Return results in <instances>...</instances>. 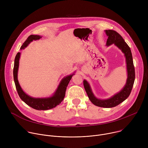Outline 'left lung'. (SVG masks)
<instances>
[{"mask_svg": "<svg viewBox=\"0 0 148 148\" xmlns=\"http://www.w3.org/2000/svg\"><path fill=\"white\" fill-rule=\"evenodd\" d=\"M108 36L107 45L109 46L114 43L125 54L126 61V67L128 71V78L126 85L118 93L108 99H99L95 98L92 94L90 87L87 81L84 80V88L91 102L96 106L103 108H112L116 107L127 98L131 94L135 78V67L134 66L133 58L130 47L126 44L122 36L116 31L112 30H105Z\"/></svg>", "mask_w": 148, "mask_h": 148, "instance_id": "8db88e82", "label": "left lung"}]
</instances>
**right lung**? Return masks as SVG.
I'll return each instance as SVG.
<instances>
[{"instance_id": "add662e5", "label": "right lung", "mask_w": 148, "mask_h": 148, "mask_svg": "<svg viewBox=\"0 0 148 148\" xmlns=\"http://www.w3.org/2000/svg\"><path fill=\"white\" fill-rule=\"evenodd\" d=\"M41 38L40 36L37 35H30L29 36L23 45L21 46L20 49H23L27 46V45L33 40H37ZM20 53H17L15 58L13 68V78L15 83L17 93L20 97L27 105L30 107L37 110H47L56 107L57 105H59L61 102L64 99L65 97L66 91L68 84L71 80L72 76L74 74L67 76L64 78L60 82V85L53 97L47 98H32L24 92L21 88L18 80H17V71L18 68Z\"/></svg>"}]
</instances>
